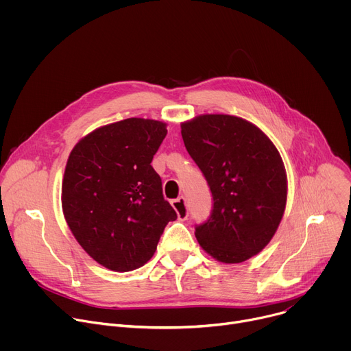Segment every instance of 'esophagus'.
Returning a JSON list of instances; mask_svg holds the SVG:
<instances>
[{
  "mask_svg": "<svg viewBox=\"0 0 351 351\" xmlns=\"http://www.w3.org/2000/svg\"><path fill=\"white\" fill-rule=\"evenodd\" d=\"M172 207L175 208V211H176V214H178V218H179V219H187V217H189V208H187L186 198H184V197H178L176 199H173V202H172Z\"/></svg>",
  "mask_w": 351,
  "mask_h": 351,
  "instance_id": "1",
  "label": "esophagus"
}]
</instances>
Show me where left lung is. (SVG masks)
I'll return each instance as SVG.
<instances>
[{
  "mask_svg": "<svg viewBox=\"0 0 351 351\" xmlns=\"http://www.w3.org/2000/svg\"><path fill=\"white\" fill-rule=\"evenodd\" d=\"M180 128L214 198L210 219L195 228L198 244L223 264L254 257L286 208L287 176L278 148L258 126L233 115H198Z\"/></svg>",
  "mask_w": 351,
  "mask_h": 351,
  "instance_id": "1",
  "label": "left lung"
}]
</instances>
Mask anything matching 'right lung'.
I'll list each match as a JSON object with an SVG mask.
<instances>
[{
  "label": "right lung",
  "instance_id": "right-lung-1",
  "mask_svg": "<svg viewBox=\"0 0 351 351\" xmlns=\"http://www.w3.org/2000/svg\"><path fill=\"white\" fill-rule=\"evenodd\" d=\"M167 123L128 118L90 132L69 154L62 180L65 221L84 252L115 272L143 267L176 213L152 161Z\"/></svg>",
  "mask_w": 351,
  "mask_h": 351
}]
</instances>
